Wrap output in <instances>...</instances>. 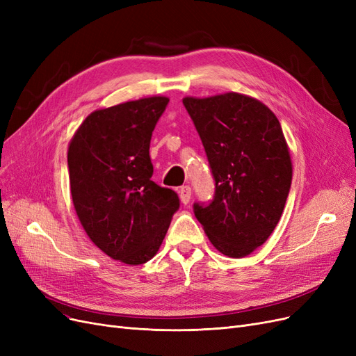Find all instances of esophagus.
Masks as SVG:
<instances>
[{
    "instance_id": "obj_1",
    "label": "esophagus",
    "mask_w": 356,
    "mask_h": 356,
    "mask_svg": "<svg viewBox=\"0 0 356 356\" xmlns=\"http://www.w3.org/2000/svg\"><path fill=\"white\" fill-rule=\"evenodd\" d=\"M178 193H179L181 202H182L184 204H188V203H190V199H191V188H190V186H182V187L178 190Z\"/></svg>"
}]
</instances>
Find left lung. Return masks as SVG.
I'll list each match as a JSON object with an SVG mask.
<instances>
[{
	"instance_id": "1",
	"label": "left lung",
	"mask_w": 356,
	"mask_h": 356,
	"mask_svg": "<svg viewBox=\"0 0 356 356\" xmlns=\"http://www.w3.org/2000/svg\"><path fill=\"white\" fill-rule=\"evenodd\" d=\"M197 129L215 194L193 204L211 243L229 257L262 246L277 227L291 186V161L275 115L252 97L227 92L186 97Z\"/></svg>"
}]
</instances>
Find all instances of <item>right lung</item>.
<instances>
[{
	"mask_svg": "<svg viewBox=\"0 0 356 356\" xmlns=\"http://www.w3.org/2000/svg\"><path fill=\"white\" fill-rule=\"evenodd\" d=\"M169 103L149 97L95 110L67 152L73 206L88 237L115 261L141 265L157 253L178 194L152 181L150 140Z\"/></svg>",
	"mask_w": 356,
	"mask_h": 356,
	"instance_id": "obj_1",
	"label": "right lung"
}]
</instances>
